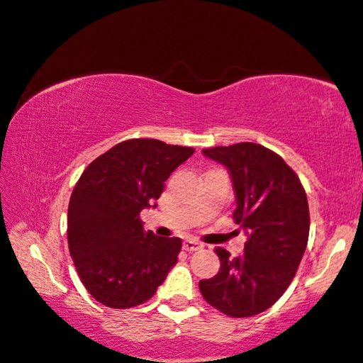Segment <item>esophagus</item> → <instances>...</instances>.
Masks as SVG:
<instances>
[{
    "instance_id": "esophagus-1",
    "label": "esophagus",
    "mask_w": 363,
    "mask_h": 363,
    "mask_svg": "<svg viewBox=\"0 0 363 363\" xmlns=\"http://www.w3.org/2000/svg\"><path fill=\"white\" fill-rule=\"evenodd\" d=\"M203 247L200 242H196V240H191V238H186L185 242H183V250L186 252H196L200 250V248Z\"/></svg>"
}]
</instances>
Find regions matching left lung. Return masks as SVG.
Instances as JSON below:
<instances>
[{"label":"left lung","mask_w":363,"mask_h":363,"mask_svg":"<svg viewBox=\"0 0 363 363\" xmlns=\"http://www.w3.org/2000/svg\"><path fill=\"white\" fill-rule=\"evenodd\" d=\"M203 155L228 168L233 218L248 240L238 257L215 248L220 270L200 280V291L228 317H252L270 308L298 270L310 230L307 193L284 158L258 143L205 148Z\"/></svg>","instance_id":"8db88e82"}]
</instances>
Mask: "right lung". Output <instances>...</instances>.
Returning <instances> with one entry per match:
<instances>
[{"label":"right lung","instance_id":"1","mask_svg":"<svg viewBox=\"0 0 363 363\" xmlns=\"http://www.w3.org/2000/svg\"><path fill=\"white\" fill-rule=\"evenodd\" d=\"M195 150L160 140L121 141L88 164L68 206V247L91 296L111 308L145 303L178 262L182 240L145 232L140 211Z\"/></svg>","mask_w":363,"mask_h":363}]
</instances>
